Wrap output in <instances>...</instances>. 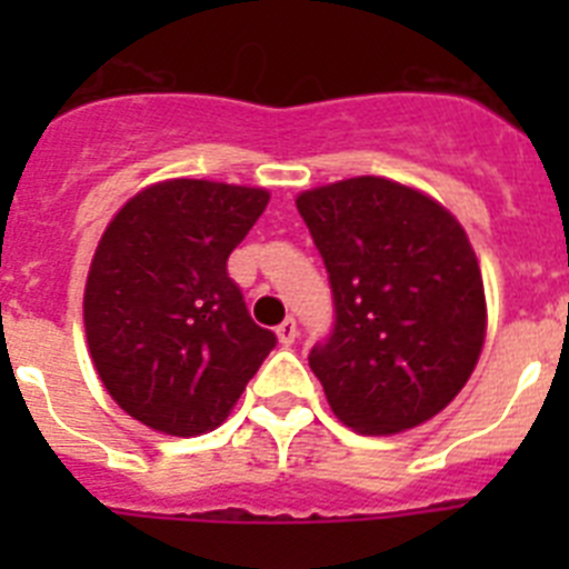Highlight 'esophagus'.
Masks as SVG:
<instances>
[{
	"mask_svg": "<svg viewBox=\"0 0 569 569\" xmlns=\"http://www.w3.org/2000/svg\"><path fill=\"white\" fill-rule=\"evenodd\" d=\"M276 336H279V341H281V345H284V347L293 345L296 336H299V328H296V319H290V316H288V319L281 321L279 328H276Z\"/></svg>",
	"mask_w": 569,
	"mask_h": 569,
	"instance_id": "34e87169",
	"label": "esophagus"
}]
</instances>
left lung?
Listing matches in <instances>:
<instances>
[{"label":"left lung","mask_w":569,"mask_h":569,"mask_svg":"<svg viewBox=\"0 0 569 569\" xmlns=\"http://www.w3.org/2000/svg\"><path fill=\"white\" fill-rule=\"evenodd\" d=\"M296 208L333 290V330L308 359L336 419L367 436L433 419L485 345V284L465 228L381 176L305 190Z\"/></svg>","instance_id":"left-lung-1"}]
</instances>
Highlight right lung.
<instances>
[{
	"instance_id": "1",
	"label": "right lung",
	"mask_w": 569,
	"mask_h": 569,
	"mask_svg": "<svg viewBox=\"0 0 569 569\" xmlns=\"http://www.w3.org/2000/svg\"><path fill=\"white\" fill-rule=\"evenodd\" d=\"M268 202L261 188L170 179L136 193L102 233L84 333L104 390L136 421L208 433L276 347L228 276V256Z\"/></svg>"
}]
</instances>
